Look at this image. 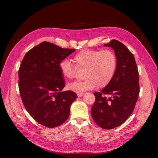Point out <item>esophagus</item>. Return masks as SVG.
Listing matches in <instances>:
<instances>
[{
    "label": "esophagus",
    "instance_id": "obj_1",
    "mask_svg": "<svg viewBox=\"0 0 158 158\" xmlns=\"http://www.w3.org/2000/svg\"><path fill=\"white\" fill-rule=\"evenodd\" d=\"M77 95L78 97L81 98V97H82V96L84 95V93H77Z\"/></svg>",
    "mask_w": 158,
    "mask_h": 158
}]
</instances>
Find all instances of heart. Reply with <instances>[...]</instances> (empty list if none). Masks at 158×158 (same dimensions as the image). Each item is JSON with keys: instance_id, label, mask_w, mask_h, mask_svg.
<instances>
[{"instance_id": "heart-1", "label": "heart", "mask_w": 158, "mask_h": 158, "mask_svg": "<svg viewBox=\"0 0 158 158\" xmlns=\"http://www.w3.org/2000/svg\"><path fill=\"white\" fill-rule=\"evenodd\" d=\"M75 67L67 59L60 62L59 66L63 77L71 80L74 77L76 69H84L82 81H76L67 85V89L76 93H82L93 89L97 85L104 87L113 77L117 66V59L114 52L82 49L73 57Z\"/></svg>"}]
</instances>
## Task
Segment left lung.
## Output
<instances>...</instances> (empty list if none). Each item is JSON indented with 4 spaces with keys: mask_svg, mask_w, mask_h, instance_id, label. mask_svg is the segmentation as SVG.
<instances>
[{
    "mask_svg": "<svg viewBox=\"0 0 158 158\" xmlns=\"http://www.w3.org/2000/svg\"><path fill=\"white\" fill-rule=\"evenodd\" d=\"M104 46L114 51L117 66L109 84L94 93L91 115L100 127L110 129L123 124L133 112L139 93V73L134 55L123 43L112 39Z\"/></svg>",
    "mask_w": 158,
    "mask_h": 158,
    "instance_id": "obj_1",
    "label": "left lung"
}]
</instances>
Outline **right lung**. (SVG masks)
I'll list each match as a JSON object with an SVG mask.
<instances>
[{"label": "right lung", "instance_id": "1", "mask_svg": "<svg viewBox=\"0 0 158 158\" xmlns=\"http://www.w3.org/2000/svg\"><path fill=\"white\" fill-rule=\"evenodd\" d=\"M75 50L42 42L29 51L21 62V99L29 114L42 126L57 127L69 116L71 105L77 95L71 91L62 92L65 82L59 64Z\"/></svg>", "mask_w": 158, "mask_h": 158}]
</instances>
